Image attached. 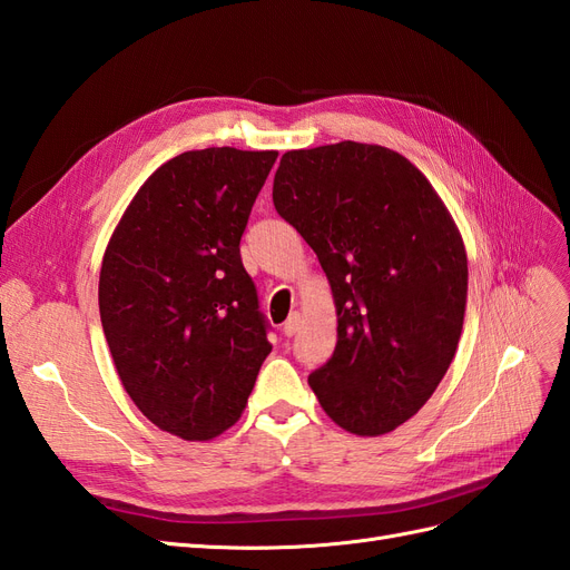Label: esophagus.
<instances>
[{
  "mask_svg": "<svg viewBox=\"0 0 570 570\" xmlns=\"http://www.w3.org/2000/svg\"><path fill=\"white\" fill-rule=\"evenodd\" d=\"M299 325H302V316L295 312V314H289V318L283 323V335L285 337H292V335H297V331H299Z\"/></svg>",
  "mask_w": 570,
  "mask_h": 570,
  "instance_id": "34e87169",
  "label": "esophagus"
}]
</instances>
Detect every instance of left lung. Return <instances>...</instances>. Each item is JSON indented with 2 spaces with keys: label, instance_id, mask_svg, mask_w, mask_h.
<instances>
[{
  "label": "left lung",
  "instance_id": "obj_1",
  "mask_svg": "<svg viewBox=\"0 0 570 570\" xmlns=\"http://www.w3.org/2000/svg\"><path fill=\"white\" fill-rule=\"evenodd\" d=\"M273 204L316 252L337 306L335 352L308 385L340 428L390 433L456 354L469 262L450 212L402 154L352 140L285 151Z\"/></svg>",
  "mask_w": 570,
  "mask_h": 570
}]
</instances>
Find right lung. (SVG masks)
<instances>
[{
  "label": "right lung",
  "instance_id": "1",
  "mask_svg": "<svg viewBox=\"0 0 570 570\" xmlns=\"http://www.w3.org/2000/svg\"><path fill=\"white\" fill-rule=\"evenodd\" d=\"M278 151L178 154L137 189L99 273V316L135 406L212 440L247 406L271 354L239 239Z\"/></svg>",
  "mask_w": 570,
  "mask_h": 570
}]
</instances>
